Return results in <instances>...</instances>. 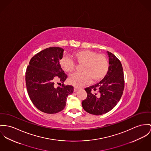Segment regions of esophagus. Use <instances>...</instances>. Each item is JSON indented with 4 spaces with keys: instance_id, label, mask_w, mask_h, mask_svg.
Returning a JSON list of instances; mask_svg holds the SVG:
<instances>
[{
    "instance_id": "34e87169",
    "label": "esophagus",
    "mask_w": 151,
    "mask_h": 151,
    "mask_svg": "<svg viewBox=\"0 0 151 151\" xmlns=\"http://www.w3.org/2000/svg\"><path fill=\"white\" fill-rule=\"evenodd\" d=\"M79 88L78 87H74V91H76L78 90H79Z\"/></svg>"
}]
</instances>
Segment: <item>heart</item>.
<instances>
[{"label": "heart", "instance_id": "1", "mask_svg": "<svg viewBox=\"0 0 151 151\" xmlns=\"http://www.w3.org/2000/svg\"><path fill=\"white\" fill-rule=\"evenodd\" d=\"M73 58L76 63L83 65L81 73L71 75L68 79L70 84L75 87H81L90 83L101 81L107 75L109 69V61L104 54L98 53L88 49L81 50L73 53ZM73 60L64 56L60 60L62 70L68 73L73 72L76 68Z\"/></svg>", "mask_w": 151, "mask_h": 151}]
</instances>
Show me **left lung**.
<instances>
[{"mask_svg": "<svg viewBox=\"0 0 151 151\" xmlns=\"http://www.w3.org/2000/svg\"><path fill=\"white\" fill-rule=\"evenodd\" d=\"M107 53L110 65L104 79L84 88L87 96L82 101L83 108L93 115H102L113 109L119 101L124 90V75L121 61L112 53Z\"/></svg>", "mask_w": 151, "mask_h": 151, "instance_id": "left-lung-1", "label": "left lung"}]
</instances>
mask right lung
I'll return each instance as SVG.
<instances>
[{"label":"right lung","instance_id":"add662e5","mask_svg":"<svg viewBox=\"0 0 151 151\" xmlns=\"http://www.w3.org/2000/svg\"><path fill=\"white\" fill-rule=\"evenodd\" d=\"M63 52L60 47L42 50L31 58L26 70V88L31 101L39 110L47 114L63 110L67 96L73 91L72 86L64 83L55 87L56 81L63 83L67 78L60 66Z\"/></svg>","mask_w":151,"mask_h":151}]
</instances>
